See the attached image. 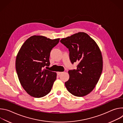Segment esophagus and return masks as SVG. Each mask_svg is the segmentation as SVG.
<instances>
[{
  "mask_svg": "<svg viewBox=\"0 0 123 123\" xmlns=\"http://www.w3.org/2000/svg\"><path fill=\"white\" fill-rule=\"evenodd\" d=\"M62 73H63V72H57V75H60L61 74H62Z\"/></svg>",
  "mask_w": 123,
  "mask_h": 123,
  "instance_id": "esophagus-1",
  "label": "esophagus"
}]
</instances>
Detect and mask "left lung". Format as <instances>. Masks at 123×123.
<instances>
[{"instance_id":"left-lung-1","label":"left lung","mask_w":123,"mask_h":123,"mask_svg":"<svg viewBox=\"0 0 123 123\" xmlns=\"http://www.w3.org/2000/svg\"><path fill=\"white\" fill-rule=\"evenodd\" d=\"M60 42L68 49L71 63H78L77 69L68 72L69 78L65 83L66 88L74 96L86 95L93 90L102 72L100 49L95 41L83 32L62 38Z\"/></svg>"}]
</instances>
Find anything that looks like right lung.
<instances>
[{"instance_id": "add662e5", "label": "right lung", "mask_w": 123, "mask_h": 123, "mask_svg": "<svg viewBox=\"0 0 123 123\" xmlns=\"http://www.w3.org/2000/svg\"><path fill=\"white\" fill-rule=\"evenodd\" d=\"M59 40L33 36L26 40L17 54L15 61L17 76L23 89L32 97H42L51 90L56 73L45 68L49 66L50 52Z\"/></svg>"}]
</instances>
